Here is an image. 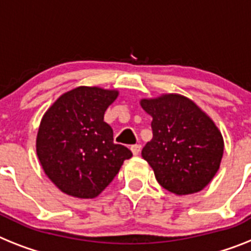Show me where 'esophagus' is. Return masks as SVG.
I'll list each match as a JSON object with an SVG mask.
<instances>
[{"label": "esophagus", "mask_w": 251, "mask_h": 251, "mask_svg": "<svg viewBox=\"0 0 251 251\" xmlns=\"http://www.w3.org/2000/svg\"><path fill=\"white\" fill-rule=\"evenodd\" d=\"M130 151H132V154H133L134 156H137L141 152V145H133V146L130 148Z\"/></svg>", "instance_id": "34e87169"}]
</instances>
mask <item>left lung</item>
<instances>
[{
    "instance_id": "left-lung-1",
    "label": "left lung",
    "mask_w": 251,
    "mask_h": 251,
    "mask_svg": "<svg viewBox=\"0 0 251 251\" xmlns=\"http://www.w3.org/2000/svg\"><path fill=\"white\" fill-rule=\"evenodd\" d=\"M140 105L152 117V138L142 149V158L156 181L178 196L201 191L217 175L225 150L212 118L179 93L141 99Z\"/></svg>"
}]
</instances>
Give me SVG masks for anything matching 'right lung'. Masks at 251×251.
Instances as JSON below:
<instances>
[{"instance_id":"right-lung-1","label":"right lung","mask_w":251,"mask_h":251,"mask_svg":"<svg viewBox=\"0 0 251 251\" xmlns=\"http://www.w3.org/2000/svg\"><path fill=\"white\" fill-rule=\"evenodd\" d=\"M118 90L79 86L63 93L43 114L36 151L45 175L60 191L93 199L110 185L132 152L114 144L103 114Z\"/></svg>"}]
</instances>
